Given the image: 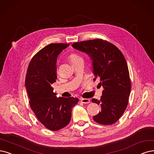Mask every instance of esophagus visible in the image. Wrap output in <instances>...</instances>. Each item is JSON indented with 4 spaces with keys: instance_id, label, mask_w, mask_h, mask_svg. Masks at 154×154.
<instances>
[{
    "instance_id": "obj_1",
    "label": "esophagus",
    "mask_w": 154,
    "mask_h": 154,
    "mask_svg": "<svg viewBox=\"0 0 154 154\" xmlns=\"http://www.w3.org/2000/svg\"><path fill=\"white\" fill-rule=\"evenodd\" d=\"M80 101L83 103H90V100L88 98H81Z\"/></svg>"
}]
</instances>
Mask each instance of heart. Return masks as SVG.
I'll list each match as a JSON object with an SVG mask.
<instances>
[{"label": "heart", "instance_id": "1", "mask_svg": "<svg viewBox=\"0 0 154 154\" xmlns=\"http://www.w3.org/2000/svg\"><path fill=\"white\" fill-rule=\"evenodd\" d=\"M70 58L72 62H73V61H76V60H77L82 59L80 56L77 55V54H71L70 56Z\"/></svg>", "mask_w": 154, "mask_h": 154}]
</instances>
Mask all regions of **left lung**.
<instances>
[{
    "label": "left lung",
    "instance_id": "left-lung-1",
    "mask_svg": "<svg viewBox=\"0 0 154 154\" xmlns=\"http://www.w3.org/2000/svg\"><path fill=\"white\" fill-rule=\"evenodd\" d=\"M72 46L88 55L92 62V72L103 88L101 99L91 100L101 106V112L93 116L94 121L103 125L115 123L126 110L131 92L124 55L114 45L101 39L73 43Z\"/></svg>",
    "mask_w": 154,
    "mask_h": 154
}]
</instances>
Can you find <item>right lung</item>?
I'll return each instance as SVG.
<instances>
[{
    "label": "right lung",
    "instance_id": "obj_1",
    "mask_svg": "<svg viewBox=\"0 0 154 154\" xmlns=\"http://www.w3.org/2000/svg\"><path fill=\"white\" fill-rule=\"evenodd\" d=\"M69 44H50L33 57L26 73L25 87L30 105L44 126L58 131L69 124L77 98L56 97L51 84L56 82V60Z\"/></svg>",
    "mask_w": 154,
    "mask_h": 154
}]
</instances>
